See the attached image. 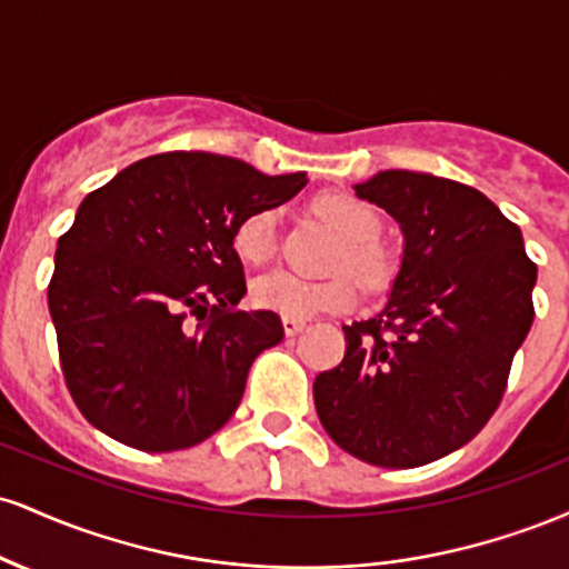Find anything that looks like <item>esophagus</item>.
Returning <instances> with one entry per match:
<instances>
[{
    "mask_svg": "<svg viewBox=\"0 0 569 569\" xmlns=\"http://www.w3.org/2000/svg\"><path fill=\"white\" fill-rule=\"evenodd\" d=\"M302 329H305V321H299V318H283L286 337H297Z\"/></svg>",
    "mask_w": 569,
    "mask_h": 569,
    "instance_id": "1",
    "label": "esophagus"
}]
</instances>
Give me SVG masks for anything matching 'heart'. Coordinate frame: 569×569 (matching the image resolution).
<instances>
[{
	"mask_svg": "<svg viewBox=\"0 0 569 569\" xmlns=\"http://www.w3.org/2000/svg\"><path fill=\"white\" fill-rule=\"evenodd\" d=\"M312 208L342 238V248L335 253L337 270H350L367 289H380L388 283L393 264H390L388 251L377 243L382 224L375 208L345 192L321 194L312 202ZM276 208H259L240 219L232 232L234 257L251 267L264 264L276 253ZM356 297V280L345 272L310 280L291 270H272L251 283V302L259 310L278 312L280 318H299V321L318 312L350 310Z\"/></svg>",
	"mask_w": 569,
	"mask_h": 569,
	"instance_id": "b5f03b06",
	"label": "heart"
}]
</instances>
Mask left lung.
Segmentation results:
<instances>
[{
	"label": "left lung",
	"mask_w": 569,
	"mask_h": 569,
	"mask_svg": "<svg viewBox=\"0 0 569 569\" xmlns=\"http://www.w3.org/2000/svg\"><path fill=\"white\" fill-rule=\"evenodd\" d=\"M403 232L388 305L345 331V358L312 385L337 447L380 468H417L487 426L530 331L538 267L487 194L452 179L380 171L356 184Z\"/></svg>",
	"instance_id": "1"
}]
</instances>
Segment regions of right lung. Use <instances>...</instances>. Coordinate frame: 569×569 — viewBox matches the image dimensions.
<instances>
[{
    "mask_svg": "<svg viewBox=\"0 0 569 569\" xmlns=\"http://www.w3.org/2000/svg\"><path fill=\"white\" fill-rule=\"evenodd\" d=\"M307 184L211 152L143 158L98 187L58 238L48 307L84 420L143 452L206 441L238 409L253 358L283 339L246 293L232 232Z\"/></svg>",
    "mask_w": 569,
    "mask_h": 569,
    "instance_id": "obj_1",
    "label": "right lung"
}]
</instances>
